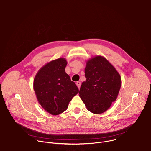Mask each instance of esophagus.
Returning <instances> with one entry per match:
<instances>
[{"mask_svg":"<svg viewBox=\"0 0 151 151\" xmlns=\"http://www.w3.org/2000/svg\"><path fill=\"white\" fill-rule=\"evenodd\" d=\"M81 82H79V81H78V82H76V85L78 86V88H80V87H81Z\"/></svg>","mask_w":151,"mask_h":151,"instance_id":"34e87169","label":"esophagus"}]
</instances>
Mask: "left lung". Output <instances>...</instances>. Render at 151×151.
Masks as SVG:
<instances>
[{
  "instance_id": "1",
  "label": "left lung",
  "mask_w": 151,
  "mask_h": 151,
  "mask_svg": "<svg viewBox=\"0 0 151 151\" xmlns=\"http://www.w3.org/2000/svg\"><path fill=\"white\" fill-rule=\"evenodd\" d=\"M86 64V81L82 83L79 96L89 111L100 114L116 100L121 78L115 68L102 56L94 57Z\"/></svg>"
}]
</instances>
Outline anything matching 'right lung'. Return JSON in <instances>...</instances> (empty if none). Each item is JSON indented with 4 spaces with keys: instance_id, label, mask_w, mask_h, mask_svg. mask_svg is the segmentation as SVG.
<instances>
[{
    "instance_id": "obj_1",
    "label": "right lung",
    "mask_w": 151,
    "mask_h": 151,
    "mask_svg": "<svg viewBox=\"0 0 151 151\" xmlns=\"http://www.w3.org/2000/svg\"><path fill=\"white\" fill-rule=\"evenodd\" d=\"M67 64L64 58L52 60L41 68L34 79L33 88L39 103L53 115L65 111L79 93L76 85L65 72Z\"/></svg>"
}]
</instances>
